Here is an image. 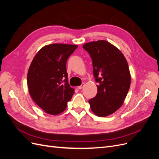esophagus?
Segmentation results:
<instances>
[{"mask_svg":"<svg viewBox=\"0 0 159 159\" xmlns=\"http://www.w3.org/2000/svg\"><path fill=\"white\" fill-rule=\"evenodd\" d=\"M84 85H85V84H84V83H82V84H81V85L78 86V89H82V88L84 87Z\"/></svg>","mask_w":159,"mask_h":159,"instance_id":"34e87169","label":"esophagus"}]
</instances>
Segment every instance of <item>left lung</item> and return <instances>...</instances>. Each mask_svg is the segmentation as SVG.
<instances>
[{
	"label": "left lung",
	"mask_w": 159,
	"mask_h": 159,
	"mask_svg": "<svg viewBox=\"0 0 159 159\" xmlns=\"http://www.w3.org/2000/svg\"><path fill=\"white\" fill-rule=\"evenodd\" d=\"M84 48L92 59L98 93L89 100L92 112L104 117L115 113L124 103L131 85L125 57L117 48L105 40L85 43Z\"/></svg>",
	"instance_id": "1"
}]
</instances>
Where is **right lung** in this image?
<instances>
[{
  "label": "right lung",
  "instance_id": "obj_1",
  "mask_svg": "<svg viewBox=\"0 0 159 159\" xmlns=\"http://www.w3.org/2000/svg\"><path fill=\"white\" fill-rule=\"evenodd\" d=\"M77 48L66 44L46 45L31 62L27 75L28 90L34 102L47 113L63 112L74 93L68 84L66 62Z\"/></svg>",
  "mask_w": 159,
  "mask_h": 159
}]
</instances>
